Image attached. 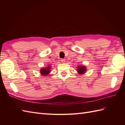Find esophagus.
I'll return each mask as SVG.
<instances>
[{
    "mask_svg": "<svg viewBox=\"0 0 125 125\" xmlns=\"http://www.w3.org/2000/svg\"><path fill=\"white\" fill-rule=\"evenodd\" d=\"M61 62L64 63V62H65V60H64V59H63V58H62V59H61Z\"/></svg>",
    "mask_w": 125,
    "mask_h": 125,
    "instance_id": "34e87169",
    "label": "esophagus"
}]
</instances>
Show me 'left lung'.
<instances>
[{
	"label": "left lung",
	"instance_id": "left-lung-1",
	"mask_svg": "<svg viewBox=\"0 0 125 125\" xmlns=\"http://www.w3.org/2000/svg\"><path fill=\"white\" fill-rule=\"evenodd\" d=\"M77 70L78 73L79 74H82L83 75L84 73H86V68L85 66L84 65H79L77 67Z\"/></svg>",
	"mask_w": 125,
	"mask_h": 125
}]
</instances>
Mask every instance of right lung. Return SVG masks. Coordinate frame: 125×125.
<instances>
[{"label": "right lung", "mask_w": 125, "mask_h": 125, "mask_svg": "<svg viewBox=\"0 0 125 125\" xmlns=\"http://www.w3.org/2000/svg\"><path fill=\"white\" fill-rule=\"evenodd\" d=\"M52 66L48 65L46 68H42L40 70V73L41 75L43 76H47L50 73V69H51Z\"/></svg>", "instance_id": "obj_1"}]
</instances>
